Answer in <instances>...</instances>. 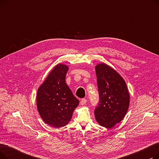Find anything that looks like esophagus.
I'll return each mask as SVG.
<instances>
[{
  "label": "esophagus",
  "mask_w": 159,
  "mask_h": 159,
  "mask_svg": "<svg viewBox=\"0 0 159 159\" xmlns=\"http://www.w3.org/2000/svg\"><path fill=\"white\" fill-rule=\"evenodd\" d=\"M87 102V101H86V98H82L81 101H80V104L82 105V106H83V105H84Z\"/></svg>",
  "instance_id": "esophagus-1"
}]
</instances>
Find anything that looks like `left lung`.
<instances>
[{"label": "left lung", "mask_w": 159, "mask_h": 159, "mask_svg": "<svg viewBox=\"0 0 159 159\" xmlns=\"http://www.w3.org/2000/svg\"><path fill=\"white\" fill-rule=\"evenodd\" d=\"M100 97L95 117L101 126L111 128L126 115L130 96L126 82L121 75L105 63L95 66Z\"/></svg>", "instance_id": "1"}]
</instances>
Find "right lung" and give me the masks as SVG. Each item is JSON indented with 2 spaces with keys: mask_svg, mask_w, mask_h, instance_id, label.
I'll return each instance as SVG.
<instances>
[{
  "mask_svg": "<svg viewBox=\"0 0 159 159\" xmlns=\"http://www.w3.org/2000/svg\"><path fill=\"white\" fill-rule=\"evenodd\" d=\"M68 70L67 65H56L37 90V107L40 117L56 128L70 122L74 110L79 104V101L66 83Z\"/></svg>",
  "mask_w": 159,
  "mask_h": 159,
  "instance_id": "right-lung-1",
  "label": "right lung"
}]
</instances>
